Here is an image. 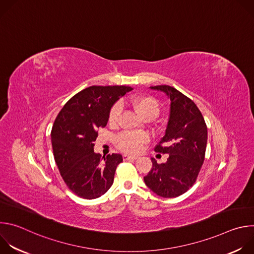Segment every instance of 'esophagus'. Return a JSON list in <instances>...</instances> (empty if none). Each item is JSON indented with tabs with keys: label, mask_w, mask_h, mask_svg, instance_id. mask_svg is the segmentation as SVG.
<instances>
[{
	"label": "esophagus",
	"mask_w": 254,
	"mask_h": 254,
	"mask_svg": "<svg viewBox=\"0 0 254 254\" xmlns=\"http://www.w3.org/2000/svg\"><path fill=\"white\" fill-rule=\"evenodd\" d=\"M123 158H124V161H134L137 159V157H135V156H129L127 154L123 155Z\"/></svg>",
	"instance_id": "34e87169"
}]
</instances>
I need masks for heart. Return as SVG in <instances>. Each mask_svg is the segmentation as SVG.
<instances>
[{
    "label": "heart",
    "instance_id": "heart-1",
    "mask_svg": "<svg viewBox=\"0 0 254 254\" xmlns=\"http://www.w3.org/2000/svg\"><path fill=\"white\" fill-rule=\"evenodd\" d=\"M132 106L136 114L143 120H154L160 113L159 102L151 96H140L132 101ZM122 113V105L116 103L108 115V122L111 125L118 124ZM147 136L140 133H123L117 138L118 147L127 153H136L140 150L142 144L146 142Z\"/></svg>",
    "mask_w": 254,
    "mask_h": 254
}]
</instances>
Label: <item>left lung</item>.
Segmentation results:
<instances>
[{
	"mask_svg": "<svg viewBox=\"0 0 254 254\" xmlns=\"http://www.w3.org/2000/svg\"><path fill=\"white\" fill-rule=\"evenodd\" d=\"M150 88L166 93L171 101L165 135L155 148L169 158L163 164L152 158V170L143 181L157 195L174 198L187 192L196 182L205 159L207 127L197 105L182 92L169 85Z\"/></svg>",
	"mask_w": 254,
	"mask_h": 254,
	"instance_id": "1",
	"label": "left lung"
}]
</instances>
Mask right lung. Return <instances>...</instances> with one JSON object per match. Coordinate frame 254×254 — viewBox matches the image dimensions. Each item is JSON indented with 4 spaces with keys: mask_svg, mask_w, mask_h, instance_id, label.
<instances>
[{
    "mask_svg": "<svg viewBox=\"0 0 254 254\" xmlns=\"http://www.w3.org/2000/svg\"><path fill=\"white\" fill-rule=\"evenodd\" d=\"M132 88L89 86L71 97L58 114L52 130L53 155L67 187L84 199L103 195L114 183L120 154L94 153L97 128L104 127L113 105Z\"/></svg>",
    "mask_w": 254,
    "mask_h": 254,
    "instance_id": "obj_1",
    "label": "right lung"
}]
</instances>
